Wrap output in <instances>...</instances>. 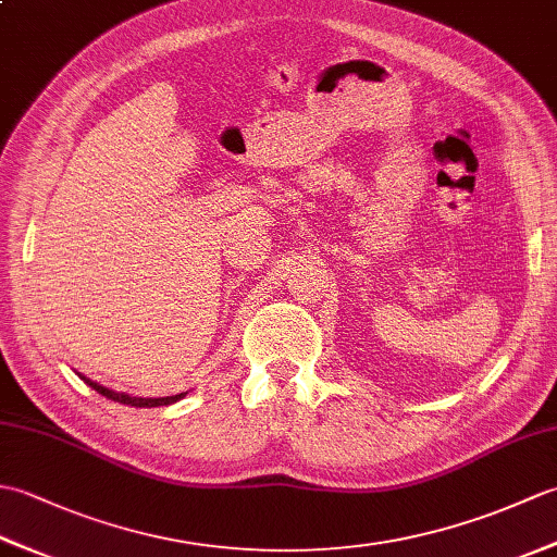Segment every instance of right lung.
<instances>
[{
	"instance_id": "add662e5",
	"label": "right lung",
	"mask_w": 557,
	"mask_h": 557,
	"mask_svg": "<svg viewBox=\"0 0 557 557\" xmlns=\"http://www.w3.org/2000/svg\"><path fill=\"white\" fill-rule=\"evenodd\" d=\"M81 377L92 389H96V393H100L102 397H108L112 401H120V405H128V407H164V405H172V401L182 399L186 395V393H182V395H172V397H132V395H126V393H114V389H110V387H102L100 383L90 381V377H86V375H81Z\"/></svg>"
}]
</instances>
